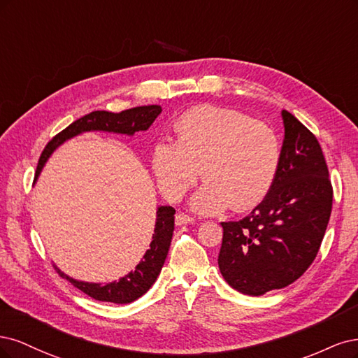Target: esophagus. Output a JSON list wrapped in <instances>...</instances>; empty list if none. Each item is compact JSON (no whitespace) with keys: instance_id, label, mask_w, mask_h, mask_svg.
<instances>
[{"instance_id":"obj_1","label":"esophagus","mask_w":358,"mask_h":358,"mask_svg":"<svg viewBox=\"0 0 358 358\" xmlns=\"http://www.w3.org/2000/svg\"><path fill=\"white\" fill-rule=\"evenodd\" d=\"M196 220L193 217H190V215H187V214H184V213H178L177 215H176V223L178 224V226H182V224H193Z\"/></svg>"}]
</instances>
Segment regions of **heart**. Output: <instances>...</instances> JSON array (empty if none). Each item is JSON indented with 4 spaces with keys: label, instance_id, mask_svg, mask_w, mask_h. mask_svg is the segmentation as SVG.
<instances>
[{
    "label": "heart",
    "instance_id": "obj_1",
    "mask_svg": "<svg viewBox=\"0 0 358 358\" xmlns=\"http://www.w3.org/2000/svg\"><path fill=\"white\" fill-rule=\"evenodd\" d=\"M177 140H159L152 150L157 186L177 201L202 177L192 208L201 214L255 208L278 176L281 145L275 131L234 108L199 106L174 124ZM201 169L199 170V168Z\"/></svg>",
    "mask_w": 358,
    "mask_h": 358
}]
</instances>
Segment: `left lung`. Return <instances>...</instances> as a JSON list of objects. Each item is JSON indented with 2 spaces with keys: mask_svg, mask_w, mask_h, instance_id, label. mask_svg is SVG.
Returning a JSON list of instances; mask_svg holds the SVG:
<instances>
[{
  "mask_svg": "<svg viewBox=\"0 0 358 358\" xmlns=\"http://www.w3.org/2000/svg\"><path fill=\"white\" fill-rule=\"evenodd\" d=\"M284 141L269 194L239 222H223L218 268L239 293L262 296L301 278L314 262L331 213L333 189L315 135L281 111Z\"/></svg>",
  "mask_w": 358,
  "mask_h": 358,
  "instance_id": "obj_1",
  "label": "left lung"
}]
</instances>
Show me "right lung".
I'll return each mask as SVG.
<instances>
[{
    "mask_svg": "<svg viewBox=\"0 0 358 358\" xmlns=\"http://www.w3.org/2000/svg\"><path fill=\"white\" fill-rule=\"evenodd\" d=\"M162 113L160 106H144L124 110L120 113L110 111H92L86 116L77 119L68 128L55 135L44 147L40 156L36 180L40 176L43 166L55 150L64 144L66 140L89 131H103L114 134L134 135L135 132L147 131L152 123ZM174 214L172 206H159L156 213V224L153 239L150 242V248L145 251L141 262L136 264L135 271L122 276L119 281H113L106 285L96 282L77 281L71 276L65 275L61 269H56L62 278L70 281L76 288L82 290L87 296L94 297L95 301L113 302V303H131L148 292V288L155 284L157 276L162 271L165 259L168 256L172 232H174Z\"/></svg>",
    "mask_w": 358,
    "mask_h": 358,
    "instance_id": "1",
    "label": "right lung"
}]
</instances>
